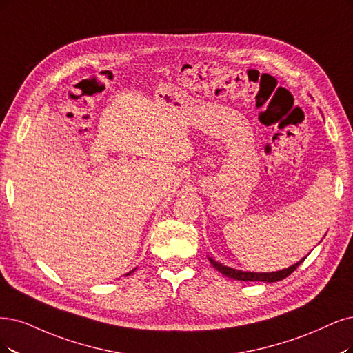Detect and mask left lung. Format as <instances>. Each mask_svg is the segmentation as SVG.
I'll list each match as a JSON object with an SVG mask.
<instances>
[{
    "mask_svg": "<svg viewBox=\"0 0 353 353\" xmlns=\"http://www.w3.org/2000/svg\"><path fill=\"white\" fill-rule=\"evenodd\" d=\"M304 259H305V257H304ZM304 259L299 260L298 263H295V265H292V266H290V268L282 269V270H279V272H269V273H254V272L236 270V269H232V268H228V266H224V265H221V263L215 262V260L211 259V257H210V262L212 263V266H214L216 270H219L221 273H223V275H225V276H228V278H231V279H237V281L276 282V281L285 279L286 276H290L291 273H292L299 265H301V263L304 262Z\"/></svg>",
    "mask_w": 353,
    "mask_h": 353,
    "instance_id": "obj_1",
    "label": "left lung"
}]
</instances>
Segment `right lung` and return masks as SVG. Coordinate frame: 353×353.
<instances>
[{
	"label": "right lung",
	"mask_w": 353,
	"mask_h": 353,
	"mask_svg": "<svg viewBox=\"0 0 353 353\" xmlns=\"http://www.w3.org/2000/svg\"><path fill=\"white\" fill-rule=\"evenodd\" d=\"M129 273H132V272H129ZM129 273H128V275H129Z\"/></svg>",
	"instance_id": "1"
}]
</instances>
